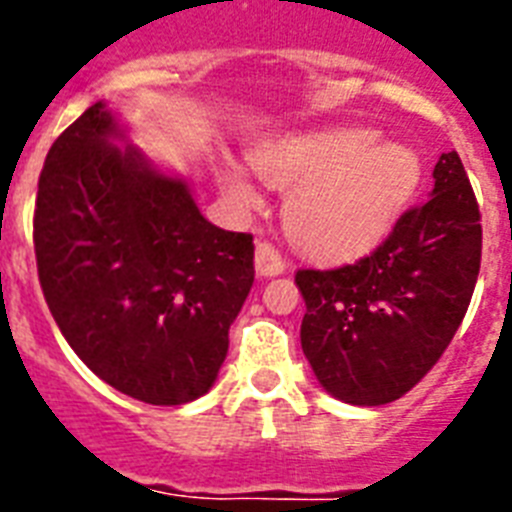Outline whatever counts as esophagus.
Here are the masks:
<instances>
[{
	"instance_id": "34e87169",
	"label": "esophagus",
	"mask_w": 512,
	"mask_h": 512,
	"mask_svg": "<svg viewBox=\"0 0 512 512\" xmlns=\"http://www.w3.org/2000/svg\"><path fill=\"white\" fill-rule=\"evenodd\" d=\"M255 271L257 276H279L287 271V260L273 247L271 241H260L255 249Z\"/></svg>"
}]
</instances>
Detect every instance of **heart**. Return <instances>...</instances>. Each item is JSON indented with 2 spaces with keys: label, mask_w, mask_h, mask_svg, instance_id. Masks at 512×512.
Instances as JSON below:
<instances>
[{
  "label": "heart",
  "mask_w": 512,
  "mask_h": 512,
  "mask_svg": "<svg viewBox=\"0 0 512 512\" xmlns=\"http://www.w3.org/2000/svg\"><path fill=\"white\" fill-rule=\"evenodd\" d=\"M252 164L265 183L292 191L284 209L289 239L319 260H348L377 247L422 183L420 156L372 130L289 135L257 148ZM223 180L249 207L260 201L236 164H225Z\"/></svg>",
  "instance_id": "heart-1"
}]
</instances>
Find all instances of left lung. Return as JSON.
Listing matches in <instances>:
<instances>
[{"label":"left lung","mask_w":512,"mask_h":512,"mask_svg":"<svg viewBox=\"0 0 512 512\" xmlns=\"http://www.w3.org/2000/svg\"><path fill=\"white\" fill-rule=\"evenodd\" d=\"M481 268V212L457 151L441 154L433 193L406 209L366 257L303 268L305 358L327 393L356 406L396 401L436 366L460 329Z\"/></svg>","instance_id":"obj_1"}]
</instances>
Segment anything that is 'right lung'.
<instances>
[{
    "label": "right lung",
    "mask_w": 512,
    "mask_h": 512,
    "mask_svg": "<svg viewBox=\"0 0 512 512\" xmlns=\"http://www.w3.org/2000/svg\"><path fill=\"white\" fill-rule=\"evenodd\" d=\"M119 138L98 100L52 143L34 209L39 284L100 380L143 404H188L223 366L255 244L204 220L185 180Z\"/></svg>",
    "instance_id": "obj_1"
}]
</instances>
